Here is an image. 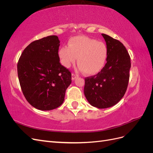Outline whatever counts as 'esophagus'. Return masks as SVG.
Masks as SVG:
<instances>
[{
	"label": "esophagus",
	"mask_w": 153,
	"mask_h": 153,
	"mask_svg": "<svg viewBox=\"0 0 153 153\" xmlns=\"http://www.w3.org/2000/svg\"><path fill=\"white\" fill-rule=\"evenodd\" d=\"M77 77H78V76H77V75H76L75 74L72 73V75H71V79H72V80H73H73H75Z\"/></svg>",
	"instance_id": "obj_1"
}]
</instances>
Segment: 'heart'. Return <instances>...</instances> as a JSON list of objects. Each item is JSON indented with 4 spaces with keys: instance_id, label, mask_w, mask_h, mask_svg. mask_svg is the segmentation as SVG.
<instances>
[{
    "instance_id": "obj_1",
    "label": "heart",
    "mask_w": 153,
    "mask_h": 153,
    "mask_svg": "<svg viewBox=\"0 0 153 153\" xmlns=\"http://www.w3.org/2000/svg\"><path fill=\"white\" fill-rule=\"evenodd\" d=\"M68 45V47L64 46L59 50V57L63 66L70 68L77 59L78 69L88 75H96L102 70L108 56L107 47L102 41L77 36L69 39Z\"/></svg>"
}]
</instances>
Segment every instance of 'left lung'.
I'll use <instances>...</instances> for the list:
<instances>
[{
	"instance_id": "obj_1",
	"label": "left lung",
	"mask_w": 153,
	"mask_h": 153,
	"mask_svg": "<svg viewBox=\"0 0 153 153\" xmlns=\"http://www.w3.org/2000/svg\"><path fill=\"white\" fill-rule=\"evenodd\" d=\"M101 35L108 49L106 63L96 75L85 78L84 91L92 106L106 108L116 105L126 92L131 61L122 43L106 34Z\"/></svg>"
}]
</instances>
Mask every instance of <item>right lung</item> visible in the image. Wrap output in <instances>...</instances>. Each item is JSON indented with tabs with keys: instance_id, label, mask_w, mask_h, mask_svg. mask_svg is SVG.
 Returning a JSON list of instances; mask_svg holds the SVG:
<instances>
[{
	"instance_id": "right-lung-1",
	"label": "right lung",
	"mask_w": 153,
	"mask_h": 153,
	"mask_svg": "<svg viewBox=\"0 0 153 153\" xmlns=\"http://www.w3.org/2000/svg\"><path fill=\"white\" fill-rule=\"evenodd\" d=\"M60 41L50 36L29 45L17 65L22 91L27 101L36 109L51 110L61 106L71 73L60 63Z\"/></svg>"
}]
</instances>
